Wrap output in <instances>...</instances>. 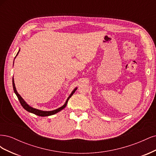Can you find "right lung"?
I'll list each match as a JSON object with an SVG mask.
<instances>
[{
  "instance_id": "right-lung-1",
  "label": "right lung",
  "mask_w": 156,
  "mask_h": 156,
  "mask_svg": "<svg viewBox=\"0 0 156 156\" xmlns=\"http://www.w3.org/2000/svg\"><path fill=\"white\" fill-rule=\"evenodd\" d=\"M20 49H19V51L17 52V53L16 56L15 58H16V56H17V55L19 54V53H20ZM14 58V59H15ZM14 62V61H13ZM12 84H13V91L14 92H15V94H16V96L18 98V100H20V102L21 103V105H22V107L25 108V109L26 111H27L28 112H31V113H33V114H34L36 115H37V116H51V115H53L55 114H56V113L58 112L59 111H60L61 110H62L63 108H64L66 107L67 105V103H68V101L69 100V99L72 97V96L73 95V94L75 93V90L77 89V88H75L73 89V90L72 92V93L70 94V95L69 96V97L68 98V99L66 100V101L64 104L62 106L58 108H56V109H55V110H53V111H41V110H40V109H37V108H33L32 107L30 106L29 104H27V103L23 100V98L19 94V93L17 92V90H16V86H15V83H14V79H13H13H12Z\"/></svg>"
}]
</instances>
